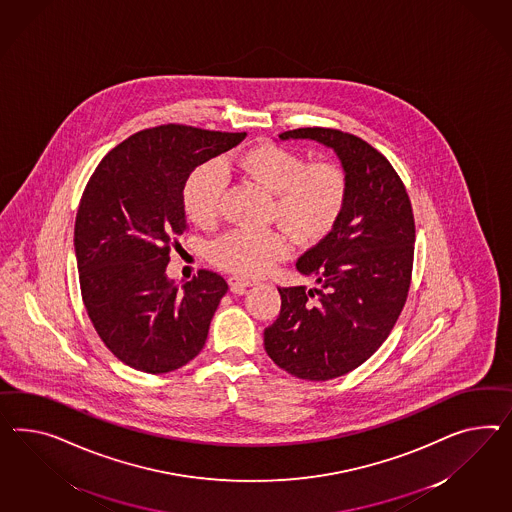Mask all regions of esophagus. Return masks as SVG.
<instances>
[{"label": "esophagus", "instance_id": "34e87169", "mask_svg": "<svg viewBox=\"0 0 512 512\" xmlns=\"http://www.w3.org/2000/svg\"><path fill=\"white\" fill-rule=\"evenodd\" d=\"M255 281L246 279V277L231 276L229 277V287L235 294H242L248 287H251Z\"/></svg>", "mask_w": 512, "mask_h": 512}]
</instances>
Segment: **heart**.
Returning a JSON list of instances; mask_svg holds the SVG:
<instances>
[{"mask_svg":"<svg viewBox=\"0 0 512 512\" xmlns=\"http://www.w3.org/2000/svg\"><path fill=\"white\" fill-rule=\"evenodd\" d=\"M231 169L274 194V218L298 240L324 235L345 205L346 177L341 167L332 162L305 164L298 152L264 143L235 160L207 162L188 177L182 199L195 223L216 221ZM287 251L289 240L277 229H233L210 244V259L236 276L257 277L266 274Z\"/></svg>","mask_w":512,"mask_h":512,"instance_id":"1","label":"heart"}]
</instances>
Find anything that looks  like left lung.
<instances>
[{"mask_svg": "<svg viewBox=\"0 0 512 512\" xmlns=\"http://www.w3.org/2000/svg\"><path fill=\"white\" fill-rule=\"evenodd\" d=\"M279 139L332 149L346 197L332 231L296 263L318 287L277 289L281 311L264 330V348L296 378L332 380L369 360L401 315L414 264V214L397 171L367 141L318 126Z\"/></svg>", "mask_w": 512, "mask_h": 512, "instance_id": "left-lung-1", "label": "left lung"}]
</instances>
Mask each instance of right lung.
<instances>
[{"label": "right lung", "mask_w": 512, "mask_h": 512, "mask_svg": "<svg viewBox=\"0 0 512 512\" xmlns=\"http://www.w3.org/2000/svg\"><path fill=\"white\" fill-rule=\"evenodd\" d=\"M246 132L166 125L125 139L83 190L74 249L87 315L115 358L141 373L180 369L203 350L227 283L199 270L179 287L166 274L188 227L184 184L195 167Z\"/></svg>", "instance_id": "1"}]
</instances>
